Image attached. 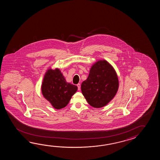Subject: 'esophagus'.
<instances>
[{
	"instance_id": "1",
	"label": "esophagus",
	"mask_w": 160,
	"mask_h": 160,
	"mask_svg": "<svg viewBox=\"0 0 160 160\" xmlns=\"http://www.w3.org/2000/svg\"><path fill=\"white\" fill-rule=\"evenodd\" d=\"M77 87H78V90H80V88H81V85H80V83L77 84Z\"/></svg>"
}]
</instances>
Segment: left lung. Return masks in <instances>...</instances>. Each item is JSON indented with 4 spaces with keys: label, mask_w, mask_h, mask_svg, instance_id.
Listing matches in <instances>:
<instances>
[{
    "label": "left lung",
    "mask_w": 160,
    "mask_h": 160,
    "mask_svg": "<svg viewBox=\"0 0 160 160\" xmlns=\"http://www.w3.org/2000/svg\"><path fill=\"white\" fill-rule=\"evenodd\" d=\"M118 86L116 71L108 62L101 60L92 66L88 78L82 83L81 90L90 105L100 108L114 97Z\"/></svg>",
    "instance_id": "8db88e82"
}]
</instances>
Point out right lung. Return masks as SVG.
Masks as SVG:
<instances>
[{
	"mask_svg": "<svg viewBox=\"0 0 160 160\" xmlns=\"http://www.w3.org/2000/svg\"><path fill=\"white\" fill-rule=\"evenodd\" d=\"M77 89V86L66 81L64 76L58 68L48 70L42 85L43 97L56 109L66 106Z\"/></svg>",
	"mask_w": 160,
	"mask_h": 160,
	"instance_id": "right-lung-1",
	"label": "right lung"
}]
</instances>
